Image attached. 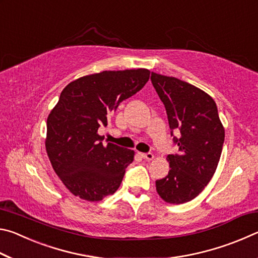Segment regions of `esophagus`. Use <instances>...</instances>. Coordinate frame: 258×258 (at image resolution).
I'll return each mask as SVG.
<instances>
[{
  "label": "esophagus",
  "mask_w": 258,
  "mask_h": 258,
  "mask_svg": "<svg viewBox=\"0 0 258 258\" xmlns=\"http://www.w3.org/2000/svg\"><path fill=\"white\" fill-rule=\"evenodd\" d=\"M141 155V157L143 159H146V160H152L154 159V155L151 154V152H147V154H140Z\"/></svg>",
  "instance_id": "obj_1"
}]
</instances>
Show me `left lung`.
Here are the masks:
<instances>
[{
    "label": "left lung",
    "instance_id": "obj_1",
    "mask_svg": "<svg viewBox=\"0 0 258 258\" xmlns=\"http://www.w3.org/2000/svg\"><path fill=\"white\" fill-rule=\"evenodd\" d=\"M151 83L164 103L171 135L178 147L177 154L167 156L171 169L156 181V189L166 203L184 204L197 197L215 173L224 127L215 101L203 90L156 73H151Z\"/></svg>",
    "mask_w": 258,
    "mask_h": 258
}]
</instances>
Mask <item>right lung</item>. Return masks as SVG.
<instances>
[{"mask_svg":"<svg viewBox=\"0 0 258 258\" xmlns=\"http://www.w3.org/2000/svg\"><path fill=\"white\" fill-rule=\"evenodd\" d=\"M145 68L104 71L64 87L46 121L45 148L56 175L74 196L100 202L115 194L134 151L103 145L98 134L119 103L149 81Z\"/></svg>","mask_w":258,"mask_h":258,"instance_id":"obj_1","label":"right lung"}]
</instances>
